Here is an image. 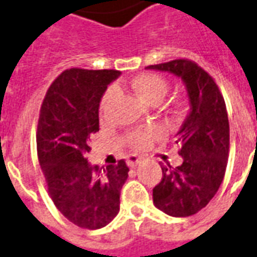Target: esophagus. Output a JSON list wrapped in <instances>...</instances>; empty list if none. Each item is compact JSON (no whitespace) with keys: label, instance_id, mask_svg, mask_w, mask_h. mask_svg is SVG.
<instances>
[{"label":"esophagus","instance_id":"34e87169","mask_svg":"<svg viewBox=\"0 0 257 257\" xmlns=\"http://www.w3.org/2000/svg\"><path fill=\"white\" fill-rule=\"evenodd\" d=\"M139 162H140V158H138L136 155H129L128 158H126V163H128L129 167H136L139 165Z\"/></svg>","mask_w":257,"mask_h":257}]
</instances>
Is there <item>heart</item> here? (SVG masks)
<instances>
[{
	"label": "heart",
	"instance_id": "heart-1",
	"mask_svg": "<svg viewBox=\"0 0 257 257\" xmlns=\"http://www.w3.org/2000/svg\"><path fill=\"white\" fill-rule=\"evenodd\" d=\"M131 87L147 103L161 102L165 94L167 92V81L163 79L162 76L155 75V73H144V75L135 77L134 80L131 81ZM114 94H115L114 88L107 90V92L104 94L103 99H102V104H100L102 110L107 106V103L111 100ZM155 135H157V129L154 128H148L146 131H138V132L129 135L128 142L132 147L136 148V150H140V148L146 147Z\"/></svg>",
	"mask_w": 257,
	"mask_h": 257
}]
</instances>
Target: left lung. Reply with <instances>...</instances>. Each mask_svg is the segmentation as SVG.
Listing matches in <instances>:
<instances>
[{"label": "left lung", "mask_w": 257, "mask_h": 257, "mask_svg": "<svg viewBox=\"0 0 257 257\" xmlns=\"http://www.w3.org/2000/svg\"><path fill=\"white\" fill-rule=\"evenodd\" d=\"M172 73L185 85L189 111L176 135L182 163L162 167L153 189L157 208L170 216H189L210 203L223 181L229 157V119L223 96L206 70L188 60L150 65Z\"/></svg>", "instance_id": "left-lung-1"}]
</instances>
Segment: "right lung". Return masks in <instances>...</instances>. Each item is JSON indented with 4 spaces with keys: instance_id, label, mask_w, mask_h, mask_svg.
Instances as JSON below:
<instances>
[{
    "instance_id": "add662e5",
    "label": "right lung",
    "mask_w": 257,
    "mask_h": 257,
    "mask_svg": "<svg viewBox=\"0 0 257 257\" xmlns=\"http://www.w3.org/2000/svg\"><path fill=\"white\" fill-rule=\"evenodd\" d=\"M118 70L69 69L53 81L42 103L37 147L51 200L79 227L100 229L119 211L128 178L125 161L99 170L91 166V135L99 131V104Z\"/></svg>"
}]
</instances>
